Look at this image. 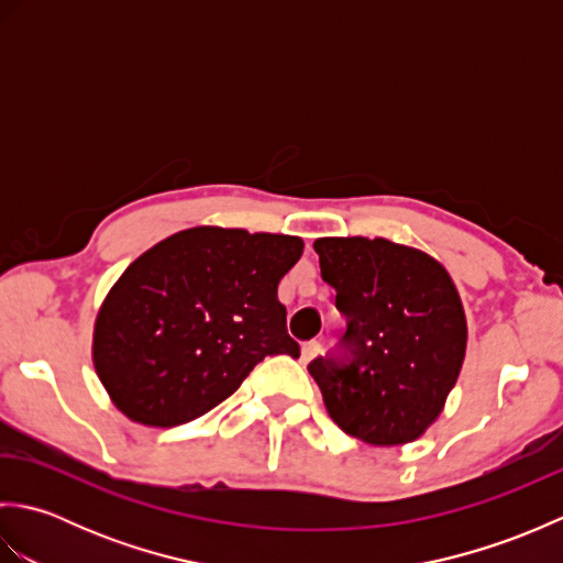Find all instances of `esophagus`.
Masks as SVG:
<instances>
[{
    "label": "esophagus",
    "mask_w": 563,
    "mask_h": 563,
    "mask_svg": "<svg viewBox=\"0 0 563 563\" xmlns=\"http://www.w3.org/2000/svg\"><path fill=\"white\" fill-rule=\"evenodd\" d=\"M319 351H321V343L319 341H307L302 345V351H300V361L307 365L309 361H314V357L319 355Z\"/></svg>",
    "instance_id": "esophagus-1"
}]
</instances>
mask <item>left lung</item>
Returning a JSON list of instances; mask_svg holds the SVG:
<instances>
[{
  "mask_svg": "<svg viewBox=\"0 0 563 563\" xmlns=\"http://www.w3.org/2000/svg\"><path fill=\"white\" fill-rule=\"evenodd\" d=\"M314 251L349 319L351 361L309 363L329 416L367 445L413 442L445 409L466 353L450 273L426 251L382 236H321Z\"/></svg>",
  "mask_w": 563,
  "mask_h": 563,
  "instance_id": "left-lung-1",
  "label": "left lung"
}]
</instances>
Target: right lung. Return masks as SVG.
Masks as SVG:
<instances>
[{"mask_svg": "<svg viewBox=\"0 0 563 563\" xmlns=\"http://www.w3.org/2000/svg\"><path fill=\"white\" fill-rule=\"evenodd\" d=\"M302 249L300 236L202 224L130 263L91 343L115 409L142 426H181L234 394L266 355L300 357L278 283Z\"/></svg>", "mask_w": 563, "mask_h": 563, "instance_id": "obj_1", "label": "right lung"}]
</instances>
